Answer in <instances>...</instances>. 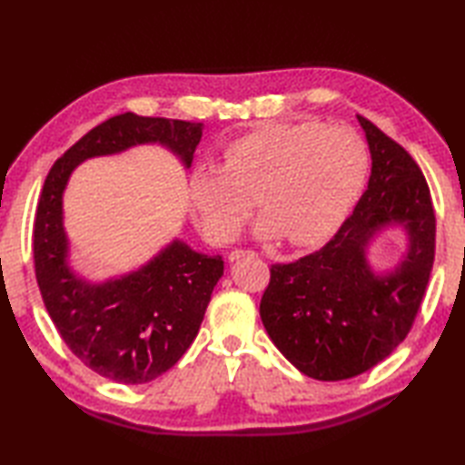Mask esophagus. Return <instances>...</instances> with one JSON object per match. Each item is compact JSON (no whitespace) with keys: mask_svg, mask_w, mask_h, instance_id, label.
<instances>
[{"mask_svg":"<svg viewBox=\"0 0 465 465\" xmlns=\"http://www.w3.org/2000/svg\"><path fill=\"white\" fill-rule=\"evenodd\" d=\"M243 255H253V252H248V250H233V252H230V255H227V260L230 262H238V260H242Z\"/></svg>","mask_w":465,"mask_h":465,"instance_id":"obj_1","label":"esophagus"}]
</instances>
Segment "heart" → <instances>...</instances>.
Returning a JSON list of instances; mask_svg holds the SVG:
<instances>
[{
    "label": "heart",
    "instance_id": "b5f03b06",
    "mask_svg": "<svg viewBox=\"0 0 465 465\" xmlns=\"http://www.w3.org/2000/svg\"><path fill=\"white\" fill-rule=\"evenodd\" d=\"M368 173V150L348 127L268 124L223 147V163L195 165L187 200L213 242H232L253 207L260 240L315 245L338 230Z\"/></svg>",
    "mask_w": 465,
    "mask_h": 465
}]
</instances>
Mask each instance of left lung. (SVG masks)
<instances>
[{
  "instance_id": "8db88e82",
  "label": "left lung",
  "mask_w": 465,
  "mask_h": 465,
  "mask_svg": "<svg viewBox=\"0 0 465 465\" xmlns=\"http://www.w3.org/2000/svg\"><path fill=\"white\" fill-rule=\"evenodd\" d=\"M371 155L368 190L340 232L293 263L272 265L260 315L283 358L322 381L350 380L383 361L406 338L426 293L436 215L418 163L361 115ZM401 229L407 250L381 271L371 243Z\"/></svg>"
}]
</instances>
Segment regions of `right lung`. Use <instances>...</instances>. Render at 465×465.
I'll return each instance as SVG.
<instances>
[{
	"label": "right lung",
	"instance_id": "add662e5",
	"mask_svg": "<svg viewBox=\"0 0 465 465\" xmlns=\"http://www.w3.org/2000/svg\"><path fill=\"white\" fill-rule=\"evenodd\" d=\"M202 134L203 124L127 112L87 132L45 177L34 225L39 292L67 348L104 378L137 385L170 370L200 331L223 260L173 238L140 268L104 282L84 278L65 230L69 177L87 160L135 145H162L190 170Z\"/></svg>",
	"mask_w": 465,
	"mask_h": 465
}]
</instances>
